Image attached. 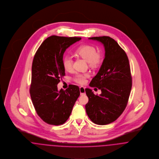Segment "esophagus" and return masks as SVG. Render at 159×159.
Here are the masks:
<instances>
[{
  "instance_id": "34e87169",
  "label": "esophagus",
  "mask_w": 159,
  "mask_h": 159,
  "mask_svg": "<svg viewBox=\"0 0 159 159\" xmlns=\"http://www.w3.org/2000/svg\"><path fill=\"white\" fill-rule=\"evenodd\" d=\"M80 91L81 95H83V94H84L85 93V87H83V86L80 87Z\"/></svg>"
}]
</instances>
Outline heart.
Listing matches in <instances>:
<instances>
[{"instance_id": "obj_1", "label": "heart", "mask_w": 159, "mask_h": 159, "mask_svg": "<svg viewBox=\"0 0 159 159\" xmlns=\"http://www.w3.org/2000/svg\"><path fill=\"white\" fill-rule=\"evenodd\" d=\"M96 48L91 45H83L78 47L75 51V53L88 61L89 65L92 67L98 66L102 60V55L96 52ZM73 61L71 57L67 56L63 60V66L65 70L70 72L73 68ZM89 76L88 74H78L75 77L76 83L84 84L87 81V78Z\"/></svg>"}]
</instances>
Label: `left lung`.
Returning a JSON list of instances; mask_svg holds the SVG:
<instances>
[{
    "label": "left lung",
    "instance_id": "left-lung-1",
    "mask_svg": "<svg viewBox=\"0 0 159 159\" xmlns=\"http://www.w3.org/2000/svg\"><path fill=\"white\" fill-rule=\"evenodd\" d=\"M89 39L101 42L105 54L98 73L90 83L102 93L95 95L91 89H85L89 98L85 110L94 123L105 125L116 121L127 106L132 84L130 67L125 51L114 39L105 36Z\"/></svg>",
    "mask_w": 159,
    "mask_h": 159
}]
</instances>
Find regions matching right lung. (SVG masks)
Returning a JSON list of instances; mask_svg holds the SVG:
<instances>
[{
  "label": "right lung",
  "mask_w": 159,
  "mask_h": 159,
  "mask_svg": "<svg viewBox=\"0 0 159 159\" xmlns=\"http://www.w3.org/2000/svg\"><path fill=\"white\" fill-rule=\"evenodd\" d=\"M81 39L78 37L52 35L36 52L32 67L30 94L37 114L45 123L58 125L70 116L80 92L78 86L69 85L65 90L57 84L65 75L63 54L69 47Z\"/></svg>",
  "instance_id": "add662e5"
}]
</instances>
